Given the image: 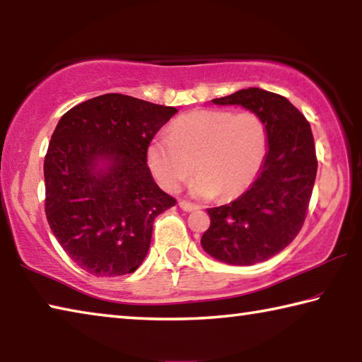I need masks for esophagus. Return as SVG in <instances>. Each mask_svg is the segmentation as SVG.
<instances>
[{"label":"esophagus","instance_id":"esophagus-1","mask_svg":"<svg viewBox=\"0 0 362 362\" xmlns=\"http://www.w3.org/2000/svg\"><path fill=\"white\" fill-rule=\"evenodd\" d=\"M179 206L182 207L183 211H187V212H193V211H198V209H199V206H198V204L189 203V201H180Z\"/></svg>","mask_w":362,"mask_h":362}]
</instances>
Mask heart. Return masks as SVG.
Instances as JSON below:
<instances>
[{
	"label": "heart",
	"instance_id": "b5f03b06",
	"mask_svg": "<svg viewBox=\"0 0 362 362\" xmlns=\"http://www.w3.org/2000/svg\"><path fill=\"white\" fill-rule=\"evenodd\" d=\"M268 153L265 121L252 110H196L173 122L168 137L148 146V166L164 189H179L192 173L194 196L241 194L259 175Z\"/></svg>",
	"mask_w": 362,
	"mask_h": 362
}]
</instances>
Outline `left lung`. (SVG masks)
<instances>
[{
  "instance_id": "obj_1",
  "label": "left lung",
  "mask_w": 362,
  "mask_h": 362,
  "mask_svg": "<svg viewBox=\"0 0 362 362\" xmlns=\"http://www.w3.org/2000/svg\"><path fill=\"white\" fill-rule=\"evenodd\" d=\"M259 113L268 131V153L255 182L230 204L211 207L201 238L207 254L230 265H254L296 240L308 212L317 170L310 122L286 97L259 88L214 99Z\"/></svg>"
}]
</instances>
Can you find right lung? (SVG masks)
<instances>
[{"instance_id": "add662e5", "label": "right lung", "mask_w": 362, "mask_h": 362, "mask_svg": "<svg viewBox=\"0 0 362 362\" xmlns=\"http://www.w3.org/2000/svg\"><path fill=\"white\" fill-rule=\"evenodd\" d=\"M174 107L103 94L69 110L45 156V211L66 255L94 276L136 272L148 252L153 222L175 206L146 166L155 134ZM109 163L97 170L98 161Z\"/></svg>"}]
</instances>
